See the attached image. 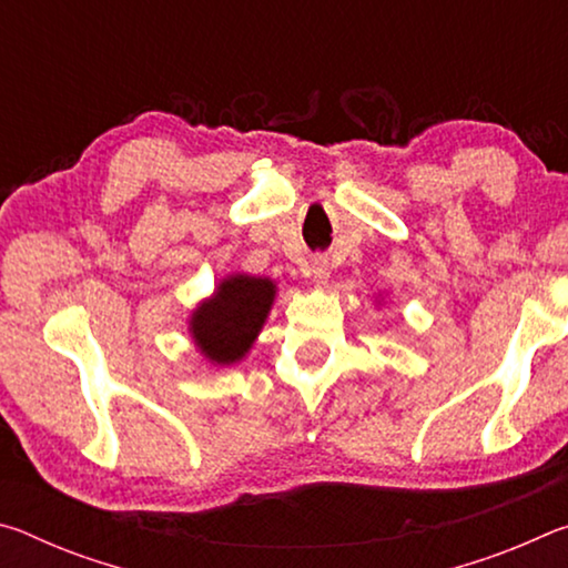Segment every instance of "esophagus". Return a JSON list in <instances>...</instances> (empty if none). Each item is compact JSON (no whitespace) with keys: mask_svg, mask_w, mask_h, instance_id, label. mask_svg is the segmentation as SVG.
<instances>
[{"mask_svg":"<svg viewBox=\"0 0 568 568\" xmlns=\"http://www.w3.org/2000/svg\"><path fill=\"white\" fill-rule=\"evenodd\" d=\"M311 277H313V283L318 285V287L328 285V281H331V265H328V261H323V257H315L313 265H311Z\"/></svg>","mask_w":568,"mask_h":568,"instance_id":"obj_1","label":"esophagus"}]
</instances>
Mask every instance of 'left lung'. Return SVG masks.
Masks as SVG:
<instances>
[{
	"label": "left lung",
	"instance_id": "left-lung-1",
	"mask_svg": "<svg viewBox=\"0 0 568 568\" xmlns=\"http://www.w3.org/2000/svg\"><path fill=\"white\" fill-rule=\"evenodd\" d=\"M376 301H378V297H376Z\"/></svg>",
	"mask_w": 568,
	"mask_h": 568
}]
</instances>
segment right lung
Returning a JSON list of instances; mask_svg holds the SVG:
<instances>
[{"label":"right lung","instance_id":"obj_1","mask_svg":"<svg viewBox=\"0 0 568 568\" xmlns=\"http://www.w3.org/2000/svg\"><path fill=\"white\" fill-rule=\"evenodd\" d=\"M275 295L277 283L271 277L225 275L213 295L192 307L187 318V333L195 351L217 368L243 361L273 311Z\"/></svg>","mask_w":568,"mask_h":568}]
</instances>
